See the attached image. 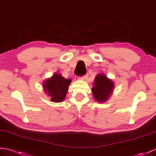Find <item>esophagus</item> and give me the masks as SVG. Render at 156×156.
I'll return each instance as SVG.
<instances>
[{
	"label": "esophagus",
	"mask_w": 156,
	"mask_h": 156,
	"mask_svg": "<svg viewBox=\"0 0 156 156\" xmlns=\"http://www.w3.org/2000/svg\"><path fill=\"white\" fill-rule=\"evenodd\" d=\"M87 76H82V77H79V76H76L75 79H76V80H85V79H87Z\"/></svg>",
	"instance_id": "34e87169"
}]
</instances>
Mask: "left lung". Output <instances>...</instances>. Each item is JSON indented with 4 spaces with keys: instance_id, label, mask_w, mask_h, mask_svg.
<instances>
[{
    "instance_id": "left-lung-1",
    "label": "left lung",
    "mask_w": 156,
    "mask_h": 156,
    "mask_svg": "<svg viewBox=\"0 0 156 156\" xmlns=\"http://www.w3.org/2000/svg\"><path fill=\"white\" fill-rule=\"evenodd\" d=\"M115 88V84L111 79L107 78L105 74L97 75L92 88V95L94 100L103 103L111 97Z\"/></svg>"
}]
</instances>
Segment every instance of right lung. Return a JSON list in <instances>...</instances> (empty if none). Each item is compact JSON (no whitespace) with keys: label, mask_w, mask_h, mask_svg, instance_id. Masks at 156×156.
I'll list each match as a JSON object with an SVG mask.
<instances>
[{"label":"right lung","mask_w":156,"mask_h":156,"mask_svg":"<svg viewBox=\"0 0 156 156\" xmlns=\"http://www.w3.org/2000/svg\"><path fill=\"white\" fill-rule=\"evenodd\" d=\"M71 82V79H66L61 74L54 73L43 82V88L52 102H61L66 98Z\"/></svg>","instance_id":"1"}]
</instances>
